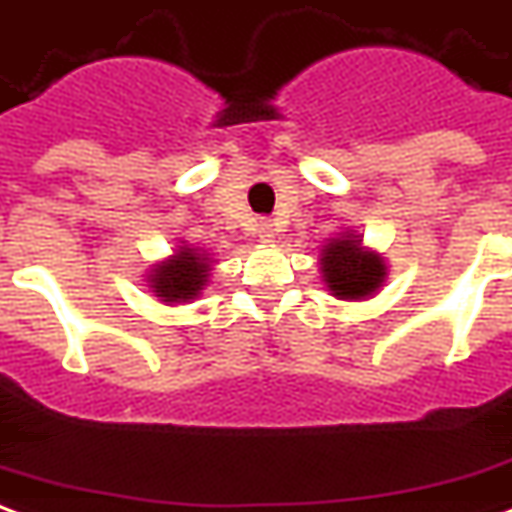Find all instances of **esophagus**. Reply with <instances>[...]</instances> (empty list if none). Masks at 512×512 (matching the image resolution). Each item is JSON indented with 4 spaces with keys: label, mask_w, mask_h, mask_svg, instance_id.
I'll return each mask as SVG.
<instances>
[{
    "label": "esophagus",
    "mask_w": 512,
    "mask_h": 512,
    "mask_svg": "<svg viewBox=\"0 0 512 512\" xmlns=\"http://www.w3.org/2000/svg\"><path fill=\"white\" fill-rule=\"evenodd\" d=\"M257 236H260L263 244H274L276 236H279V230H276L274 222H260V227H257Z\"/></svg>",
    "instance_id": "esophagus-1"
}]
</instances>
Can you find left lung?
I'll return each mask as SVG.
<instances>
[{
	"instance_id": "obj_1",
	"label": "left lung",
	"mask_w": 512,
	"mask_h": 512,
	"mask_svg": "<svg viewBox=\"0 0 512 512\" xmlns=\"http://www.w3.org/2000/svg\"><path fill=\"white\" fill-rule=\"evenodd\" d=\"M320 274L333 298L366 301L380 293L388 279V266L377 249L363 246V236L355 230H342L320 249Z\"/></svg>"
}]
</instances>
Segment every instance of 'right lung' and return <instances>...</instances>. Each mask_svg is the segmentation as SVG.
<instances>
[{
  "label": "right lung",
  "instance_id": "right-lung-1",
  "mask_svg": "<svg viewBox=\"0 0 512 512\" xmlns=\"http://www.w3.org/2000/svg\"><path fill=\"white\" fill-rule=\"evenodd\" d=\"M211 266H214V260H211L206 249L181 241L173 249V255H168L151 268L146 282H149V290L160 298L162 304H192L200 295V290H206Z\"/></svg>",
  "mask_w": 512,
  "mask_h": 512
}]
</instances>
